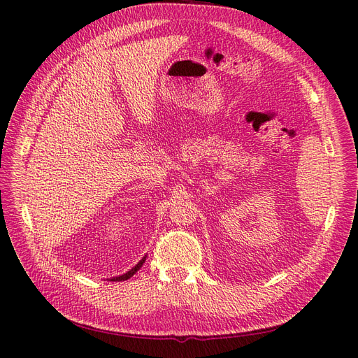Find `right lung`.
Instances as JSON below:
<instances>
[{
	"instance_id": "1",
	"label": "right lung",
	"mask_w": 358,
	"mask_h": 358,
	"mask_svg": "<svg viewBox=\"0 0 358 358\" xmlns=\"http://www.w3.org/2000/svg\"><path fill=\"white\" fill-rule=\"evenodd\" d=\"M145 259H146V256H145V257H142L141 261H139L136 265H134V266H133L130 271H127L126 274H122V275H120V277H114V278H110V280H113V281H124V280H129L131 275L136 274L138 271L142 268V265L145 264Z\"/></svg>"
}]
</instances>
